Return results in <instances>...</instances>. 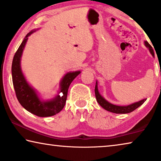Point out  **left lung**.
<instances>
[{"instance_id":"1","label":"left lung","mask_w":161,"mask_h":161,"mask_svg":"<svg viewBox=\"0 0 161 161\" xmlns=\"http://www.w3.org/2000/svg\"><path fill=\"white\" fill-rule=\"evenodd\" d=\"M145 46L148 47L149 49L150 53L152 54V56L154 57V51H153V49L151 45L148 43V42L145 41ZM95 97H96V100L99 105L101 106L102 108H103L105 110H106L108 111L114 113V114H129V113L132 112L134 110L140 106L141 105H142L146 99H143L140 101L136 102V103H134L132 104H130L129 105H126V106H119V105H116L111 103L108 102L105 99L104 97H103L100 94L99 92H98V89H97V82L96 81V85H95Z\"/></svg>"}]
</instances>
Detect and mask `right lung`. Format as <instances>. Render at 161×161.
Here are the masks:
<instances>
[{
	"instance_id": "add662e5",
	"label": "right lung",
	"mask_w": 161,
	"mask_h": 161,
	"mask_svg": "<svg viewBox=\"0 0 161 161\" xmlns=\"http://www.w3.org/2000/svg\"><path fill=\"white\" fill-rule=\"evenodd\" d=\"M35 32V30H32L26 35L20 46L19 47L17 51L14 55L11 66L12 81H13L16 97L19 103L22 105L24 108L30 112L31 114L40 117L52 116L58 114L64 108L66 101L69 86L74 79L81 73V71H76L69 72L64 76L60 84L61 95H58L53 99L46 101L40 99L35 89L31 87L26 80L21 71L20 65L21 57L26 42L28 40V37Z\"/></svg>"
}]
</instances>
